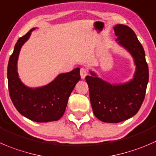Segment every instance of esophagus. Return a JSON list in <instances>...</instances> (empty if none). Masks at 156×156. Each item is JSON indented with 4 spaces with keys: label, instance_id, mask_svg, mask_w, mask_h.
<instances>
[{
    "label": "esophagus",
    "instance_id": "obj_1",
    "mask_svg": "<svg viewBox=\"0 0 156 156\" xmlns=\"http://www.w3.org/2000/svg\"><path fill=\"white\" fill-rule=\"evenodd\" d=\"M80 75H81V78L82 79H84L85 77L87 75V71L84 68H81V70H80Z\"/></svg>",
    "mask_w": 156,
    "mask_h": 156
}]
</instances>
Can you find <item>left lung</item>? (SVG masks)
<instances>
[{
    "instance_id": "1",
    "label": "left lung",
    "mask_w": 156,
    "mask_h": 156,
    "mask_svg": "<svg viewBox=\"0 0 156 156\" xmlns=\"http://www.w3.org/2000/svg\"><path fill=\"white\" fill-rule=\"evenodd\" d=\"M113 30L116 43L130 54L136 69L132 79L123 83L111 84L91 70L86 76L94 114L105 123H120L133 116L143 104L149 81L144 49L136 33L123 24L115 25Z\"/></svg>"
}]
</instances>
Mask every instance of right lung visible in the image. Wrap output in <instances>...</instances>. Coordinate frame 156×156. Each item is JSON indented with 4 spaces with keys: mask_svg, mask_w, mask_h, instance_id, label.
Returning a JSON list of instances; mask_svg holds the SVG:
<instances>
[{
    "mask_svg": "<svg viewBox=\"0 0 156 156\" xmlns=\"http://www.w3.org/2000/svg\"><path fill=\"white\" fill-rule=\"evenodd\" d=\"M36 28L20 38L10 57L7 79L10 96L13 105L20 114L38 123L58 120L64 114L71 93L81 79L80 69L61 73L46 85L30 87L24 84L17 72L20 52Z\"/></svg>",
    "mask_w": 156,
    "mask_h": 156,
    "instance_id": "add662e5",
    "label": "right lung"
}]
</instances>
